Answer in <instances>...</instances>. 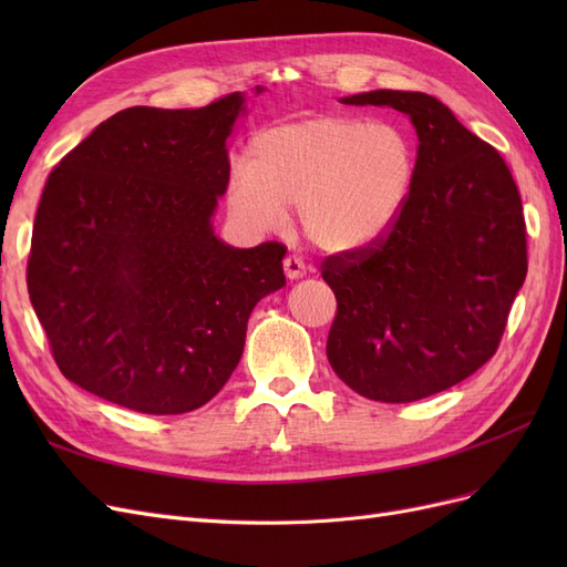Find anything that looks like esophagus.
<instances>
[{"instance_id": "1", "label": "esophagus", "mask_w": 567, "mask_h": 567, "mask_svg": "<svg viewBox=\"0 0 567 567\" xmlns=\"http://www.w3.org/2000/svg\"><path fill=\"white\" fill-rule=\"evenodd\" d=\"M284 271H286V277H288L290 281H296V279H302V277H305V274H307V265L300 260V257L288 255V257H284Z\"/></svg>"}]
</instances>
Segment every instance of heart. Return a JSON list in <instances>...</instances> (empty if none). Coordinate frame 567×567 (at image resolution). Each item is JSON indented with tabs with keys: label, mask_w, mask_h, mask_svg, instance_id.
I'll list each match as a JSON object with an SVG mask.
<instances>
[{
	"label": "heart",
	"mask_w": 567,
	"mask_h": 567,
	"mask_svg": "<svg viewBox=\"0 0 567 567\" xmlns=\"http://www.w3.org/2000/svg\"><path fill=\"white\" fill-rule=\"evenodd\" d=\"M419 148L402 125L364 115H315L257 132L246 173L227 184V210L252 231L279 227L296 208L302 234L326 252L375 246L404 215Z\"/></svg>",
	"instance_id": "1"
}]
</instances>
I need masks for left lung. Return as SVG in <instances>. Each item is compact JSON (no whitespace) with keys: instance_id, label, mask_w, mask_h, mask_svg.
Instances as JSON below:
<instances>
[{"instance_id":"1","label":"left lung","mask_w":567,"mask_h":567,"mask_svg":"<svg viewBox=\"0 0 567 567\" xmlns=\"http://www.w3.org/2000/svg\"><path fill=\"white\" fill-rule=\"evenodd\" d=\"M340 101L409 115L419 173L383 241L323 260L321 277L338 300L326 357L362 398H431L499 348L527 274L518 186L499 151L435 96L375 90Z\"/></svg>"}]
</instances>
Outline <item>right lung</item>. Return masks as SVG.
Masks as SVG:
<instances>
[{
    "instance_id": "obj_1",
    "label": "right lung",
    "mask_w": 567,
    "mask_h": 567,
    "mask_svg": "<svg viewBox=\"0 0 567 567\" xmlns=\"http://www.w3.org/2000/svg\"><path fill=\"white\" fill-rule=\"evenodd\" d=\"M262 87H255L260 94ZM246 96L111 115L51 169L28 293L61 373L142 414H186L225 388L252 307L286 286V248L213 229Z\"/></svg>"
}]
</instances>
